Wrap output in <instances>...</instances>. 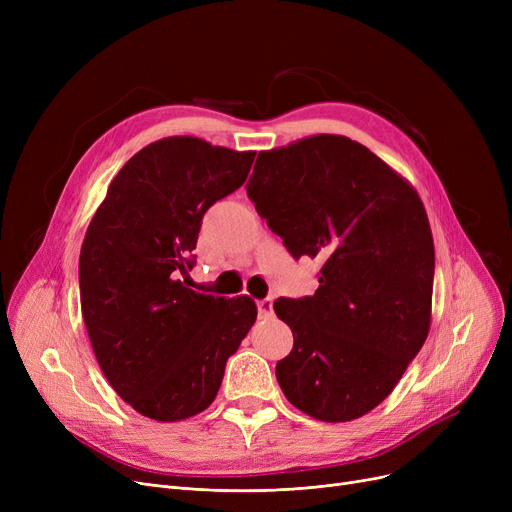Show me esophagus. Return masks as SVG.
<instances>
[{"label": "esophagus", "instance_id": "34e87169", "mask_svg": "<svg viewBox=\"0 0 512 512\" xmlns=\"http://www.w3.org/2000/svg\"><path fill=\"white\" fill-rule=\"evenodd\" d=\"M272 299H261L257 301V309H259V317L261 319H270L274 315V307H272Z\"/></svg>", "mask_w": 512, "mask_h": 512}]
</instances>
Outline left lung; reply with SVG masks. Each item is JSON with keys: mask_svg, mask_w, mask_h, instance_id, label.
Returning <instances> with one entry per match:
<instances>
[{"mask_svg": "<svg viewBox=\"0 0 512 512\" xmlns=\"http://www.w3.org/2000/svg\"><path fill=\"white\" fill-rule=\"evenodd\" d=\"M247 195L294 259H321L313 297L278 299L294 344L284 396L328 423L394 390L429 332L434 238L415 188L357 141L317 134L261 151Z\"/></svg>", "mask_w": 512, "mask_h": 512, "instance_id": "left-lung-1", "label": "left lung"}]
</instances>
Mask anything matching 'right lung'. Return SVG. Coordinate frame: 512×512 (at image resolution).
<instances>
[{
    "mask_svg": "<svg viewBox=\"0 0 512 512\" xmlns=\"http://www.w3.org/2000/svg\"><path fill=\"white\" fill-rule=\"evenodd\" d=\"M255 151L195 137L155 141L116 174L78 261L93 353L120 398L155 421L205 411L226 361L257 319L255 301L186 286L205 211L247 180Z\"/></svg>",
    "mask_w": 512,
    "mask_h": 512,
    "instance_id": "add662e5",
    "label": "right lung"
}]
</instances>
